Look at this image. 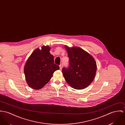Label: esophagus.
<instances>
[{
  "instance_id": "34e87169",
  "label": "esophagus",
  "mask_w": 125,
  "mask_h": 125,
  "mask_svg": "<svg viewBox=\"0 0 125 125\" xmlns=\"http://www.w3.org/2000/svg\"><path fill=\"white\" fill-rule=\"evenodd\" d=\"M59 66H60V70H62V64H61L59 65Z\"/></svg>"
}]
</instances>
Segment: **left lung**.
I'll return each instance as SVG.
<instances>
[{"label":"left lung","instance_id":"1","mask_svg":"<svg viewBox=\"0 0 125 125\" xmlns=\"http://www.w3.org/2000/svg\"><path fill=\"white\" fill-rule=\"evenodd\" d=\"M69 58V66L63 68L62 72L65 81L75 89H83L90 84L97 69L94 58L78 47L65 46Z\"/></svg>","mask_w":125,"mask_h":125}]
</instances>
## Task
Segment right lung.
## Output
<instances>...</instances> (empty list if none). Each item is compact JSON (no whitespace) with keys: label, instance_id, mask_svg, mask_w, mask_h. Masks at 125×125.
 I'll list each match as a JSON object with an SVG mask.
<instances>
[{"label":"right lung","instance_id":"obj_1","mask_svg":"<svg viewBox=\"0 0 125 125\" xmlns=\"http://www.w3.org/2000/svg\"><path fill=\"white\" fill-rule=\"evenodd\" d=\"M50 47L43 46L35 50L24 66V74L30 87L38 90L51 80L53 73L60 68L54 63V57L50 53Z\"/></svg>","mask_w":125,"mask_h":125}]
</instances>
